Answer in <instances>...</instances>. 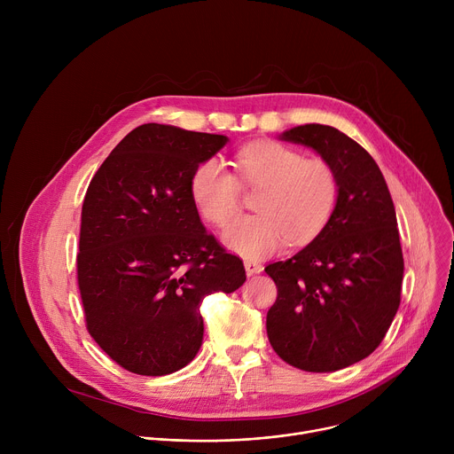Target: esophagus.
Instances as JSON below:
<instances>
[{
  "mask_svg": "<svg viewBox=\"0 0 454 454\" xmlns=\"http://www.w3.org/2000/svg\"><path fill=\"white\" fill-rule=\"evenodd\" d=\"M244 268H246L247 275H258V273H262V270H264V266L261 262H256V261H244Z\"/></svg>",
  "mask_w": 454,
  "mask_h": 454,
  "instance_id": "1",
  "label": "esophagus"
}]
</instances>
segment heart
<instances>
[{"mask_svg": "<svg viewBox=\"0 0 454 454\" xmlns=\"http://www.w3.org/2000/svg\"><path fill=\"white\" fill-rule=\"evenodd\" d=\"M239 177L247 188H262L256 200L258 215L231 223L223 239L242 256L258 258L282 249L289 240L314 239L338 201L334 168L319 158L278 142H258L235 156ZM200 214L215 226H226L240 212V183L219 160L198 167L190 183Z\"/></svg>", "mask_w": 454, "mask_h": 454, "instance_id": "b5f03b06", "label": "heart"}]
</instances>
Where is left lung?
Segmentation results:
<instances>
[{"instance_id":"left-lung-1","label":"left lung","mask_w":454,"mask_h":454,"mask_svg":"<svg viewBox=\"0 0 454 454\" xmlns=\"http://www.w3.org/2000/svg\"><path fill=\"white\" fill-rule=\"evenodd\" d=\"M280 138L334 168L338 201L310 244L266 268L278 289L268 338L294 368L336 372L368 357L397 314L404 258L395 207L373 158L336 127L305 123Z\"/></svg>"}]
</instances>
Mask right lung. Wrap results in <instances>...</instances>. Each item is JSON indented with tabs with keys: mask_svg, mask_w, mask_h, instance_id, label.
<instances>
[{
	"mask_svg": "<svg viewBox=\"0 0 454 454\" xmlns=\"http://www.w3.org/2000/svg\"><path fill=\"white\" fill-rule=\"evenodd\" d=\"M226 142L145 123L88 186L77 254L86 327L129 372L156 377L186 366L203 343V298L246 282L242 261L205 230L190 190L193 172Z\"/></svg>",
	"mask_w": 454,
	"mask_h": 454,
	"instance_id": "1",
	"label": "right lung"
}]
</instances>
